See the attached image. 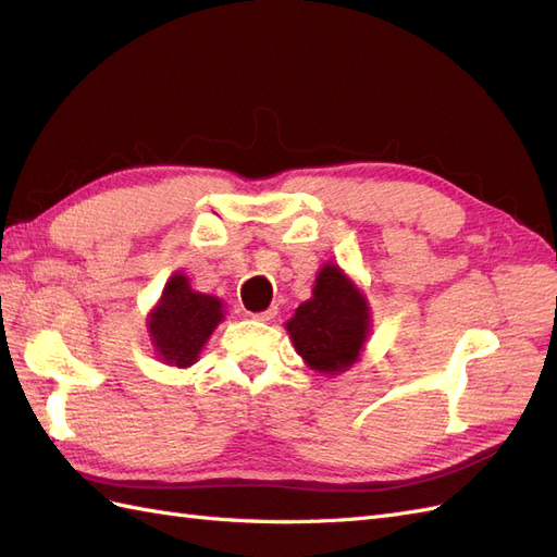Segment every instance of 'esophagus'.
Returning <instances> with one entry per match:
<instances>
[{"label":"esophagus","instance_id":"obj_1","mask_svg":"<svg viewBox=\"0 0 557 557\" xmlns=\"http://www.w3.org/2000/svg\"><path fill=\"white\" fill-rule=\"evenodd\" d=\"M276 313H278V309H276V307H269L267 311H260V313H255V315H252V319H255V321H264V323H267V321H272V319H276Z\"/></svg>","mask_w":557,"mask_h":557}]
</instances>
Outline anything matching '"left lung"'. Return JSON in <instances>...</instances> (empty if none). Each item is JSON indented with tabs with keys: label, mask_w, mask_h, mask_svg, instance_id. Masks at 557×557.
Masks as SVG:
<instances>
[{
	"label": "left lung",
	"mask_w": 557,
	"mask_h": 557,
	"mask_svg": "<svg viewBox=\"0 0 557 557\" xmlns=\"http://www.w3.org/2000/svg\"><path fill=\"white\" fill-rule=\"evenodd\" d=\"M285 330L311 370L339 374L366 349L372 330L370 305L342 267L325 262L315 276L311 297L295 309Z\"/></svg>",
	"instance_id": "obj_1"
}]
</instances>
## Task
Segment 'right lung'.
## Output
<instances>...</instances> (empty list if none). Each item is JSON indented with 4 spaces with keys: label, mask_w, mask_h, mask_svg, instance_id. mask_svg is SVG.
Wrapping results in <instances>:
<instances>
[{
    "label": "right lung",
    "mask_w": 557,
    "mask_h": 557,
    "mask_svg": "<svg viewBox=\"0 0 557 557\" xmlns=\"http://www.w3.org/2000/svg\"><path fill=\"white\" fill-rule=\"evenodd\" d=\"M224 321V305L215 295L194 290L183 272H175L159 302L147 315V333L154 354L166 366L189 368Z\"/></svg>",
    "instance_id": "1"
}]
</instances>
